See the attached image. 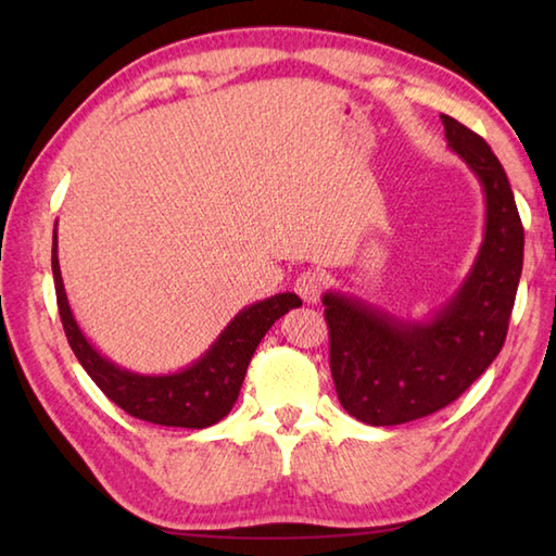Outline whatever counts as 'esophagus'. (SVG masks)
<instances>
[{
	"label": "esophagus",
	"instance_id": "34e87169",
	"mask_svg": "<svg viewBox=\"0 0 556 556\" xmlns=\"http://www.w3.org/2000/svg\"><path fill=\"white\" fill-rule=\"evenodd\" d=\"M323 289H325V277L320 275V271H315V269L303 271V275H299V279L293 281V291H296L305 303H317V301H320Z\"/></svg>",
	"mask_w": 556,
	"mask_h": 556
}]
</instances>
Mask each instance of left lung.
<instances>
[{"mask_svg": "<svg viewBox=\"0 0 556 556\" xmlns=\"http://www.w3.org/2000/svg\"><path fill=\"white\" fill-rule=\"evenodd\" d=\"M444 136L485 191V239L456 296L425 323L358 299L325 293L329 368L349 416L401 425L452 404L504 346L523 269V224L497 155L478 134L442 114Z\"/></svg>", "mask_w": 556, "mask_h": 556, "instance_id": "1", "label": "left lung"}]
</instances>
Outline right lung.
I'll list each match as a JSON object with an SVG mask.
<instances>
[{"label": "right lung", "mask_w": 556, "mask_h": 556, "mask_svg": "<svg viewBox=\"0 0 556 556\" xmlns=\"http://www.w3.org/2000/svg\"><path fill=\"white\" fill-rule=\"evenodd\" d=\"M52 275L59 317H62L68 346L74 349L78 363L92 377V382L128 416L167 425V428L200 430L227 416L239 399L248 363H251L260 339L281 315L303 305L296 293H277V296L248 305L227 325L210 351H205V356L188 365L186 370L172 375H138L104 358L83 337L66 301L56 257V231L52 236Z\"/></svg>", "instance_id": "add662e5"}]
</instances>
